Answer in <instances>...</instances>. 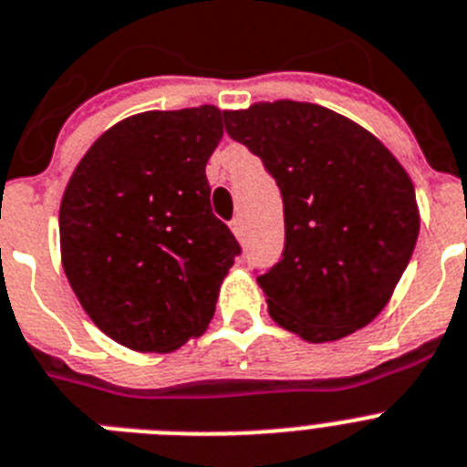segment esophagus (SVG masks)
Here are the masks:
<instances>
[{
    "instance_id": "esophagus-1",
    "label": "esophagus",
    "mask_w": 467,
    "mask_h": 467,
    "mask_svg": "<svg viewBox=\"0 0 467 467\" xmlns=\"http://www.w3.org/2000/svg\"><path fill=\"white\" fill-rule=\"evenodd\" d=\"M231 231H234V234H236L238 238L243 236V217H241V214L231 219Z\"/></svg>"
}]
</instances>
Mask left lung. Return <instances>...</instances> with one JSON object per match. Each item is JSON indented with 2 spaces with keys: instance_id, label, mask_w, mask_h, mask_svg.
<instances>
[{
  "instance_id": "left-lung-1",
  "label": "left lung",
  "mask_w": 467,
  "mask_h": 467,
  "mask_svg": "<svg viewBox=\"0 0 467 467\" xmlns=\"http://www.w3.org/2000/svg\"><path fill=\"white\" fill-rule=\"evenodd\" d=\"M224 127L281 189L285 245L257 276L274 321L306 342L340 340L370 324L420 229L404 167L370 131L317 103L224 110Z\"/></svg>"
}]
</instances>
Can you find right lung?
I'll return each mask as SVG.
<instances>
[{
    "mask_svg": "<svg viewBox=\"0 0 467 467\" xmlns=\"http://www.w3.org/2000/svg\"><path fill=\"white\" fill-rule=\"evenodd\" d=\"M222 110H149L103 131L58 213L70 288L99 328L137 352H172L214 317L241 254L213 214L205 165Z\"/></svg>",
    "mask_w": 467,
    "mask_h": 467,
    "instance_id": "right-lung-1",
    "label": "right lung"
}]
</instances>
